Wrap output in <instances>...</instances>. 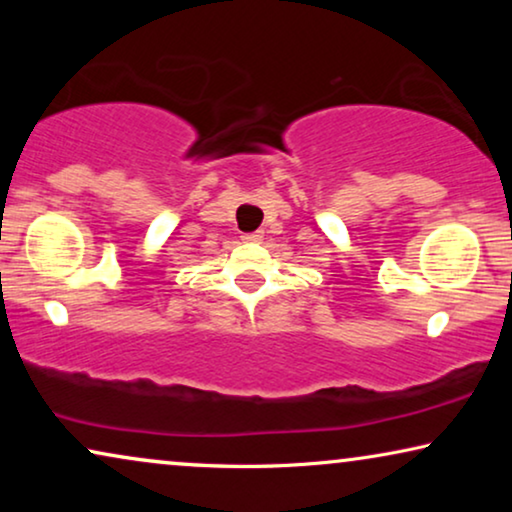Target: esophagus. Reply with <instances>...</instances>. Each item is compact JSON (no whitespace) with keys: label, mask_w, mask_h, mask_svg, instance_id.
I'll list each match as a JSON object with an SVG mask.
<instances>
[{"label":"esophagus","mask_w":512,"mask_h":512,"mask_svg":"<svg viewBox=\"0 0 512 512\" xmlns=\"http://www.w3.org/2000/svg\"><path fill=\"white\" fill-rule=\"evenodd\" d=\"M242 240L256 244V242L263 240V233H247V235H242Z\"/></svg>","instance_id":"34e87169"}]
</instances>
